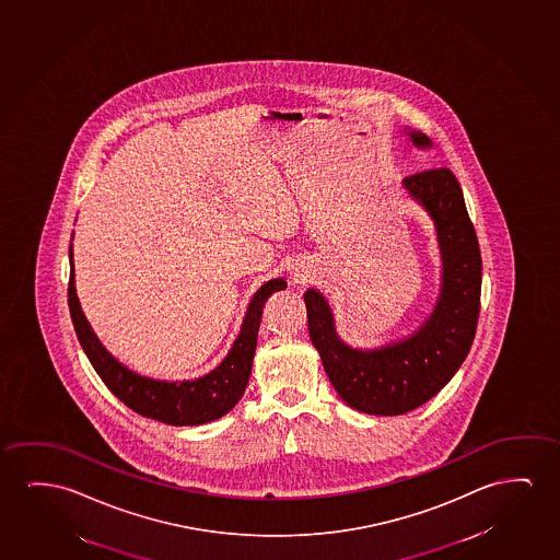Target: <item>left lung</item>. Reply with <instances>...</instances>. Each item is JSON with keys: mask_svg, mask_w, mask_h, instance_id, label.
<instances>
[{"mask_svg": "<svg viewBox=\"0 0 560 560\" xmlns=\"http://www.w3.org/2000/svg\"><path fill=\"white\" fill-rule=\"evenodd\" d=\"M417 148L432 142L409 130ZM424 207L442 252V290L432 315L409 338L378 349H354L339 339L328 301L308 288V336L339 397L353 409L397 417L432 399L472 347L480 315L481 255L465 196L450 168H430L402 180Z\"/></svg>", "mask_w": 560, "mask_h": 560, "instance_id": "1", "label": "left lung"}]
</instances>
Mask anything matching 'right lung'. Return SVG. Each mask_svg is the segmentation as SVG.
Segmentation results:
<instances>
[{"label": "right lung", "instance_id": "right-lung-1", "mask_svg": "<svg viewBox=\"0 0 560 560\" xmlns=\"http://www.w3.org/2000/svg\"><path fill=\"white\" fill-rule=\"evenodd\" d=\"M71 278H69V308L72 324L79 336L90 363L100 374L103 384L110 394L117 395L127 407L145 418L171 425H199L224 417L236 405L252 376L253 354L257 347L260 315L268 298L275 292L285 290L284 278L268 280L253 295L245 313L242 330L226 359L214 371L196 380L165 382L140 376L102 346L86 316L80 308L79 295L74 288V265H72V244L69 247Z\"/></svg>", "mask_w": 560, "mask_h": 560}]
</instances>
